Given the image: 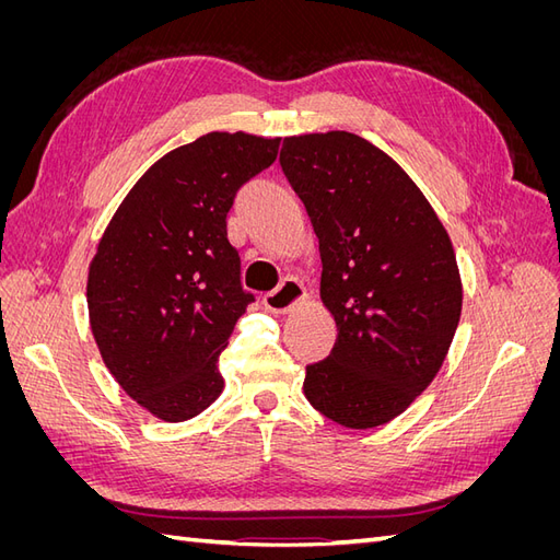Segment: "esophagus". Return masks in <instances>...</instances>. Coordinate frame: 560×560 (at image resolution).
Segmentation results:
<instances>
[{
    "instance_id": "esophagus-1",
    "label": "esophagus",
    "mask_w": 560,
    "mask_h": 560,
    "mask_svg": "<svg viewBox=\"0 0 560 560\" xmlns=\"http://www.w3.org/2000/svg\"><path fill=\"white\" fill-rule=\"evenodd\" d=\"M306 301V287H303L299 280L294 278H287L276 292H270L264 296V306L270 313H278L284 315L294 311L299 303Z\"/></svg>"
}]
</instances>
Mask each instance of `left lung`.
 Masks as SVG:
<instances>
[{
	"label": "left lung",
	"instance_id": "8db88e82",
	"mask_svg": "<svg viewBox=\"0 0 560 560\" xmlns=\"http://www.w3.org/2000/svg\"><path fill=\"white\" fill-rule=\"evenodd\" d=\"M280 165L319 238V296L338 327L303 393L338 425H385L432 383L460 322L448 233L413 179L360 135L284 138Z\"/></svg>",
	"mask_w": 560,
	"mask_h": 560
}]
</instances>
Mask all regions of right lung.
<instances>
[{"instance_id": "obj_1", "label": "right lung", "mask_w": 560, "mask_h": 560, "mask_svg": "<svg viewBox=\"0 0 560 560\" xmlns=\"http://www.w3.org/2000/svg\"><path fill=\"white\" fill-rule=\"evenodd\" d=\"M280 138L208 132L159 159L132 186L89 268V317L116 383L165 422L222 395L219 352L254 294L226 214L276 161Z\"/></svg>"}]
</instances>
